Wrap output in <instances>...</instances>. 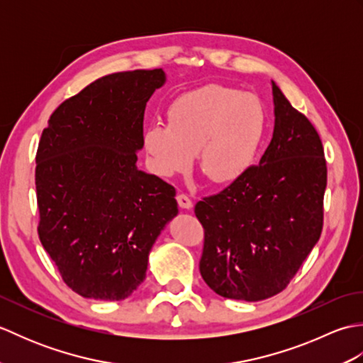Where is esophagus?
<instances>
[{"label": "esophagus", "mask_w": 363, "mask_h": 363, "mask_svg": "<svg viewBox=\"0 0 363 363\" xmlns=\"http://www.w3.org/2000/svg\"><path fill=\"white\" fill-rule=\"evenodd\" d=\"M176 199H177V204H179L181 209L190 211L191 207H194V203H191V199H190L187 195L181 194V195H177V196H176Z\"/></svg>", "instance_id": "obj_1"}]
</instances>
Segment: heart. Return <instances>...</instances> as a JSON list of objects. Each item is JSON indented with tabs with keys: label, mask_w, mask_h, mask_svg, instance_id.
<instances>
[{
	"label": "heart",
	"mask_w": 363,
	"mask_h": 363,
	"mask_svg": "<svg viewBox=\"0 0 363 363\" xmlns=\"http://www.w3.org/2000/svg\"><path fill=\"white\" fill-rule=\"evenodd\" d=\"M259 98L217 84L181 95L168 109V125L152 123L143 150L154 174L173 177L198 167L215 184L233 182L257 156L265 133Z\"/></svg>",
	"instance_id": "obj_1"
}]
</instances>
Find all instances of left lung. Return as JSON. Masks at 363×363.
<instances>
[{"mask_svg": "<svg viewBox=\"0 0 363 363\" xmlns=\"http://www.w3.org/2000/svg\"><path fill=\"white\" fill-rule=\"evenodd\" d=\"M274 128L259 164L196 203L199 272L217 295L262 301L287 287L323 229L328 172L320 135L272 81Z\"/></svg>", "mask_w": 363, "mask_h": 363, "instance_id": "1", "label": "left lung"}]
</instances>
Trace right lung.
Masks as SVG:
<instances>
[{"label": "right lung", "mask_w": 363, "mask_h": 363, "mask_svg": "<svg viewBox=\"0 0 363 363\" xmlns=\"http://www.w3.org/2000/svg\"><path fill=\"white\" fill-rule=\"evenodd\" d=\"M162 68L113 73L60 104L35 157L38 237L62 279L84 298L121 301L177 215L176 190L137 168L146 103Z\"/></svg>", "instance_id": "obj_1"}]
</instances>
